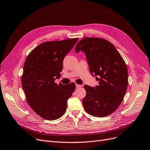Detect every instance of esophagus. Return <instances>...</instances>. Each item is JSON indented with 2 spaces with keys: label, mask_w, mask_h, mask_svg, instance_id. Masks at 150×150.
<instances>
[{
  "label": "esophagus",
  "mask_w": 150,
  "mask_h": 150,
  "mask_svg": "<svg viewBox=\"0 0 150 150\" xmlns=\"http://www.w3.org/2000/svg\"><path fill=\"white\" fill-rule=\"evenodd\" d=\"M80 87H81V85H78V84H76V88H80Z\"/></svg>",
  "instance_id": "esophagus-1"
}]
</instances>
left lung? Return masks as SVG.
<instances>
[{"instance_id": "obj_1", "label": "left lung", "mask_w": 150, "mask_h": 150, "mask_svg": "<svg viewBox=\"0 0 150 150\" xmlns=\"http://www.w3.org/2000/svg\"><path fill=\"white\" fill-rule=\"evenodd\" d=\"M80 51L85 52L91 75L99 81L95 88L85 85L84 109L95 117H106L118 108L125 95L128 86L126 64L113 44L103 38L82 39L75 47L76 53Z\"/></svg>"}]
</instances>
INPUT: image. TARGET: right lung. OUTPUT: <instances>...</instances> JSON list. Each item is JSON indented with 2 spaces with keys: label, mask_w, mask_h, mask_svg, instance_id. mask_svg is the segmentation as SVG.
Segmentation results:
<instances>
[{
  "label": "right lung",
  "mask_w": 150,
  "mask_h": 150,
  "mask_svg": "<svg viewBox=\"0 0 150 150\" xmlns=\"http://www.w3.org/2000/svg\"><path fill=\"white\" fill-rule=\"evenodd\" d=\"M79 38L44 42L28 55L21 76V85L26 101L42 118L53 120L65 114L67 100L75 84L55 83L61 76L63 60Z\"/></svg>",
  "instance_id": "add662e5"
}]
</instances>
